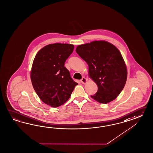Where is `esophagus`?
Here are the masks:
<instances>
[{
	"mask_svg": "<svg viewBox=\"0 0 153 153\" xmlns=\"http://www.w3.org/2000/svg\"><path fill=\"white\" fill-rule=\"evenodd\" d=\"M80 81H81V82L82 83H86V82H87V79H86V78H85L84 77L82 78V79L80 80Z\"/></svg>",
	"mask_w": 153,
	"mask_h": 153,
	"instance_id": "1",
	"label": "esophagus"
}]
</instances>
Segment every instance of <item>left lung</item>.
<instances>
[{
	"instance_id": "obj_1",
	"label": "left lung",
	"mask_w": 153,
	"mask_h": 153,
	"mask_svg": "<svg viewBox=\"0 0 153 153\" xmlns=\"http://www.w3.org/2000/svg\"><path fill=\"white\" fill-rule=\"evenodd\" d=\"M76 51L88 65L89 75L98 90L91 97L107 104L119 95L125 85L127 72L120 51L105 41L79 45Z\"/></svg>"
}]
</instances>
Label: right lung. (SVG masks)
Returning <instances> with one entry per match:
<instances>
[{"mask_svg":"<svg viewBox=\"0 0 153 153\" xmlns=\"http://www.w3.org/2000/svg\"><path fill=\"white\" fill-rule=\"evenodd\" d=\"M74 45L56 43L42 48L33 62L31 79L33 88L42 102L51 107L67 101L78 84L71 78L65 63Z\"/></svg>","mask_w":153,"mask_h":153,"instance_id":"1","label":"right lung"}]
</instances>
